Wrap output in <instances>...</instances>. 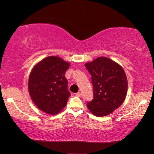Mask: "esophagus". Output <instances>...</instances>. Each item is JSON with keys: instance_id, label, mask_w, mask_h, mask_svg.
I'll return each instance as SVG.
<instances>
[{"instance_id": "1", "label": "esophagus", "mask_w": 154, "mask_h": 154, "mask_svg": "<svg viewBox=\"0 0 154 154\" xmlns=\"http://www.w3.org/2000/svg\"><path fill=\"white\" fill-rule=\"evenodd\" d=\"M76 96H78V97H81L82 96V94H81V92H77L76 93Z\"/></svg>"}]
</instances>
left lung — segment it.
<instances>
[{
  "mask_svg": "<svg viewBox=\"0 0 154 154\" xmlns=\"http://www.w3.org/2000/svg\"><path fill=\"white\" fill-rule=\"evenodd\" d=\"M92 76L94 98L87 107L97 117L106 116L122 105L126 98L128 81L120 65L106 57H98L85 64Z\"/></svg>",
  "mask_w": 154,
  "mask_h": 154,
  "instance_id": "obj_1",
  "label": "left lung"
}]
</instances>
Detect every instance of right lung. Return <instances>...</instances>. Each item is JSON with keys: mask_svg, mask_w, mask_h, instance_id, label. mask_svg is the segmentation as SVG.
<instances>
[{"mask_svg": "<svg viewBox=\"0 0 154 154\" xmlns=\"http://www.w3.org/2000/svg\"><path fill=\"white\" fill-rule=\"evenodd\" d=\"M70 62L58 56H48L38 62L28 79L30 98L37 107L50 115L59 113L66 105L71 93L65 72Z\"/></svg>", "mask_w": 154, "mask_h": 154, "instance_id": "1", "label": "right lung"}]
</instances>
